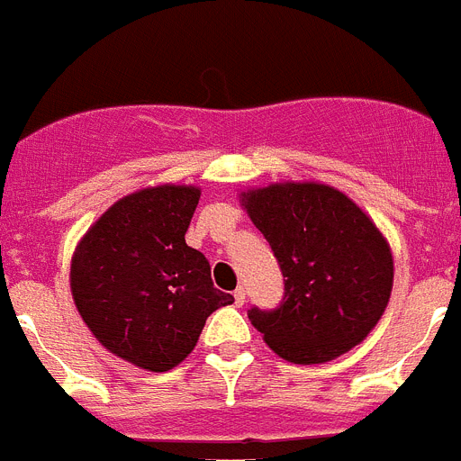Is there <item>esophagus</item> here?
Segmentation results:
<instances>
[{"label":"esophagus","mask_w":461,"mask_h":461,"mask_svg":"<svg viewBox=\"0 0 461 461\" xmlns=\"http://www.w3.org/2000/svg\"><path fill=\"white\" fill-rule=\"evenodd\" d=\"M243 303H246V288H237L234 290V304H237V307H241Z\"/></svg>","instance_id":"esophagus-1"}]
</instances>
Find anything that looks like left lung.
<instances>
[{"label": "left lung", "mask_w": 461, "mask_h": 461, "mask_svg": "<svg viewBox=\"0 0 461 461\" xmlns=\"http://www.w3.org/2000/svg\"><path fill=\"white\" fill-rule=\"evenodd\" d=\"M284 274L276 309L249 312L265 342L290 363H326L368 338L393 285L392 249L347 194L319 183L241 192Z\"/></svg>", "instance_id": "left-lung-1"}]
</instances>
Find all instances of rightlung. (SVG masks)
Here are the masks:
<instances>
[{
  "label": "right lung",
  "mask_w": 461,
  "mask_h": 461,
  "mask_svg": "<svg viewBox=\"0 0 461 461\" xmlns=\"http://www.w3.org/2000/svg\"><path fill=\"white\" fill-rule=\"evenodd\" d=\"M201 192L158 185L123 196L84 234L69 288L105 349L166 373L196 347L206 319L234 303L212 285L206 255L185 243Z\"/></svg>",
  "instance_id": "obj_1"
}]
</instances>
